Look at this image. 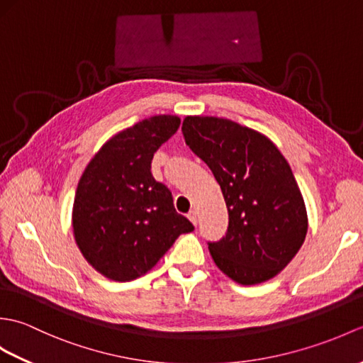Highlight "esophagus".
Instances as JSON below:
<instances>
[{
	"label": "esophagus",
	"mask_w": 363,
	"mask_h": 363,
	"mask_svg": "<svg viewBox=\"0 0 363 363\" xmlns=\"http://www.w3.org/2000/svg\"><path fill=\"white\" fill-rule=\"evenodd\" d=\"M187 217L190 218V221L194 223V225L196 226L198 225V213H196V211H191V212H189V215Z\"/></svg>",
	"instance_id": "esophagus-1"
}]
</instances>
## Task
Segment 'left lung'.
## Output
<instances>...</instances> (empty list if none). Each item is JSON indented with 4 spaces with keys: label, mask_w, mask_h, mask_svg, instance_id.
Listing matches in <instances>:
<instances>
[{
    "label": "left lung",
    "mask_w": 363,
    "mask_h": 363,
    "mask_svg": "<svg viewBox=\"0 0 363 363\" xmlns=\"http://www.w3.org/2000/svg\"><path fill=\"white\" fill-rule=\"evenodd\" d=\"M182 134L226 201V235L207 242L215 264L243 285L272 279L307 234L304 199L287 160L269 138L226 118L187 117Z\"/></svg>",
    "instance_id": "obj_1"
}]
</instances>
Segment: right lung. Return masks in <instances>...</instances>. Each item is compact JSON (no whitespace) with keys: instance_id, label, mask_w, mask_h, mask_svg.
Listing matches in <instances>:
<instances>
[{"instance_id":"obj_1","label":"right lung","mask_w":363,"mask_h":363,"mask_svg":"<svg viewBox=\"0 0 363 363\" xmlns=\"http://www.w3.org/2000/svg\"><path fill=\"white\" fill-rule=\"evenodd\" d=\"M181 125L173 115L138 121L103 145L79 179L73 233L96 272L126 282L145 274L194 225L151 173V160Z\"/></svg>"}]
</instances>
